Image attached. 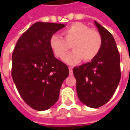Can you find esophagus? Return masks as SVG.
I'll use <instances>...</instances> for the list:
<instances>
[{"label": "esophagus", "instance_id": "esophagus-1", "mask_svg": "<svg viewBox=\"0 0 130 130\" xmlns=\"http://www.w3.org/2000/svg\"><path fill=\"white\" fill-rule=\"evenodd\" d=\"M69 71H70V76L73 75V70H72V67H69Z\"/></svg>", "mask_w": 130, "mask_h": 130}]
</instances>
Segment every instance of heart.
Wrapping results in <instances>:
<instances>
[{
    "instance_id": "heart-1",
    "label": "heart",
    "mask_w": 130,
    "mask_h": 130,
    "mask_svg": "<svg viewBox=\"0 0 130 130\" xmlns=\"http://www.w3.org/2000/svg\"><path fill=\"white\" fill-rule=\"evenodd\" d=\"M62 37L57 35L50 38V46L55 56L62 59L69 46L73 51L64 58L69 65H74L82 59L88 62L95 58L100 51L102 37L98 31L90 29L86 24L75 22L67 27L61 32Z\"/></svg>"
}]
</instances>
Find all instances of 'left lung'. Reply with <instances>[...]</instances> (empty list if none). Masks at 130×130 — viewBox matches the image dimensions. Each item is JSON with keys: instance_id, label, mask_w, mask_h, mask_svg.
Here are the masks:
<instances>
[{"instance_id": "obj_1", "label": "left lung", "mask_w": 130, "mask_h": 130, "mask_svg": "<svg viewBox=\"0 0 130 130\" xmlns=\"http://www.w3.org/2000/svg\"><path fill=\"white\" fill-rule=\"evenodd\" d=\"M102 37L98 56L90 62L75 67L76 93L82 103L90 108L100 107L111 98L120 80V59L116 43L110 32L94 21Z\"/></svg>"}]
</instances>
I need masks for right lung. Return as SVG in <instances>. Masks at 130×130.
<instances>
[{
	"mask_svg": "<svg viewBox=\"0 0 130 130\" xmlns=\"http://www.w3.org/2000/svg\"><path fill=\"white\" fill-rule=\"evenodd\" d=\"M65 24L37 22L21 35L13 51L12 76L24 102L45 111L56 102L69 75L65 63L55 58L50 38Z\"/></svg>",
	"mask_w": 130,
	"mask_h": 130,
	"instance_id": "add662e5",
	"label": "right lung"
}]
</instances>
